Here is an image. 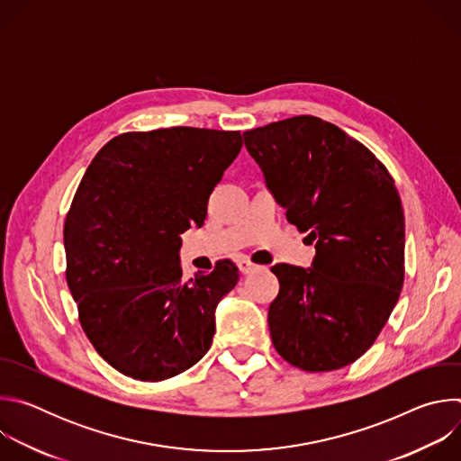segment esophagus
Here are the masks:
<instances>
[{
  "label": "esophagus",
  "instance_id": "obj_1",
  "mask_svg": "<svg viewBox=\"0 0 461 461\" xmlns=\"http://www.w3.org/2000/svg\"><path fill=\"white\" fill-rule=\"evenodd\" d=\"M258 267H255V265H251L249 260H240L239 262V272L242 274V276H248V274H251V272H255Z\"/></svg>",
  "mask_w": 461,
  "mask_h": 461
}]
</instances>
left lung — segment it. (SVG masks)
<instances>
[{"mask_svg":"<svg viewBox=\"0 0 461 461\" xmlns=\"http://www.w3.org/2000/svg\"><path fill=\"white\" fill-rule=\"evenodd\" d=\"M244 144L288 222L315 240L312 268H272V343L306 372L343 368L374 345L403 286L405 215L393 178L317 116L246 131Z\"/></svg>","mask_w":461,"mask_h":461,"instance_id":"obj_1","label":"left lung"}]
</instances>
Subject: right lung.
Segmentation results:
<instances>
[{"label":"right lung","mask_w":461,"mask_h":461,"mask_svg":"<svg viewBox=\"0 0 461 461\" xmlns=\"http://www.w3.org/2000/svg\"><path fill=\"white\" fill-rule=\"evenodd\" d=\"M240 148L239 131L169 127L118 135L87 167L63 226L65 276L86 336L123 375L162 381L210 350L237 267L184 281L180 233L204 224Z\"/></svg>","instance_id":"right-lung-1"}]
</instances>
